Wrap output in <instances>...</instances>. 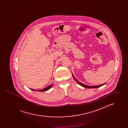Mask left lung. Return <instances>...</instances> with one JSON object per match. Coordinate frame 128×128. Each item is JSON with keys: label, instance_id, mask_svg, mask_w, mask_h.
Wrapping results in <instances>:
<instances>
[{"label": "left lung", "instance_id": "8db88e82", "mask_svg": "<svg viewBox=\"0 0 128 128\" xmlns=\"http://www.w3.org/2000/svg\"><path fill=\"white\" fill-rule=\"evenodd\" d=\"M72 75L73 78L77 82H78V83L80 85H81V86H83V87H85V88H98V87H100V86L104 85V84H101V85H96V86H89V85H85V84H83L77 80L74 77V76H73V74H72Z\"/></svg>", "mask_w": 128, "mask_h": 128}]
</instances>
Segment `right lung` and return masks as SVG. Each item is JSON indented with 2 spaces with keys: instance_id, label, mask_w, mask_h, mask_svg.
Returning a JSON list of instances; mask_svg holds the SVG:
<instances>
[{
  "instance_id": "right-lung-1",
  "label": "right lung",
  "mask_w": 128,
  "mask_h": 128,
  "mask_svg": "<svg viewBox=\"0 0 128 128\" xmlns=\"http://www.w3.org/2000/svg\"><path fill=\"white\" fill-rule=\"evenodd\" d=\"M52 85H53V84H52L51 85H49L48 86H47L45 88L43 89H41V90H34V89H31V90H33V91H37L39 92L46 91L48 90L49 89H50V88L52 86Z\"/></svg>"
}]
</instances>
